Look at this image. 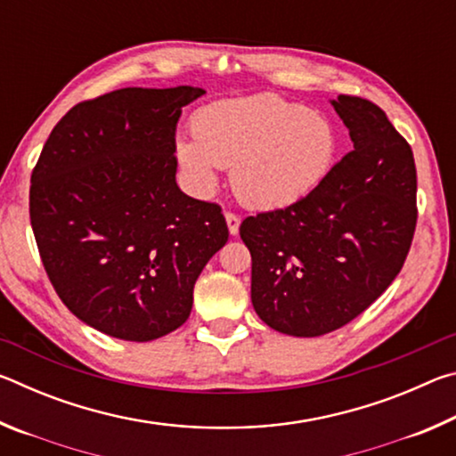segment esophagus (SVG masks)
Instances as JSON below:
<instances>
[{
	"mask_svg": "<svg viewBox=\"0 0 456 456\" xmlns=\"http://www.w3.org/2000/svg\"><path fill=\"white\" fill-rule=\"evenodd\" d=\"M225 219H227V227H229V233L231 235H237L239 233V223H241V217H239L237 213H225Z\"/></svg>",
	"mask_w": 456,
	"mask_h": 456,
	"instance_id": "34e87169",
	"label": "esophagus"
}]
</instances>
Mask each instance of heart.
Returning a JSON list of instances; mask_svg holds the SVG:
<instances>
[{
    "label": "heart",
    "mask_w": 456,
    "mask_h": 456,
    "mask_svg": "<svg viewBox=\"0 0 456 456\" xmlns=\"http://www.w3.org/2000/svg\"><path fill=\"white\" fill-rule=\"evenodd\" d=\"M192 141L175 154L203 191L217 187V168H233V187L245 205L283 209L318 187L338 157L331 122L280 96L229 98L199 108Z\"/></svg>",
    "instance_id": "1"
}]
</instances>
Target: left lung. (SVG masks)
Instances as JSON below:
<instances>
[{
	"mask_svg": "<svg viewBox=\"0 0 456 456\" xmlns=\"http://www.w3.org/2000/svg\"><path fill=\"white\" fill-rule=\"evenodd\" d=\"M354 151L310 195L239 227L251 253V302L281 334L315 338L350 323L403 269L416 219L411 144L380 106L339 94Z\"/></svg>",
	"mask_w": 456,
	"mask_h": 456,
	"instance_id": "1",
	"label": "left lung"
}]
</instances>
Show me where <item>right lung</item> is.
<instances>
[{"label": "right lung", "instance_id": "add662e5", "mask_svg": "<svg viewBox=\"0 0 456 456\" xmlns=\"http://www.w3.org/2000/svg\"><path fill=\"white\" fill-rule=\"evenodd\" d=\"M195 86L120 88L70 108L29 184L45 273L76 318L128 342L187 322L192 288L229 239L217 203L176 187L175 130Z\"/></svg>", "mask_w": 456, "mask_h": 456}]
</instances>
